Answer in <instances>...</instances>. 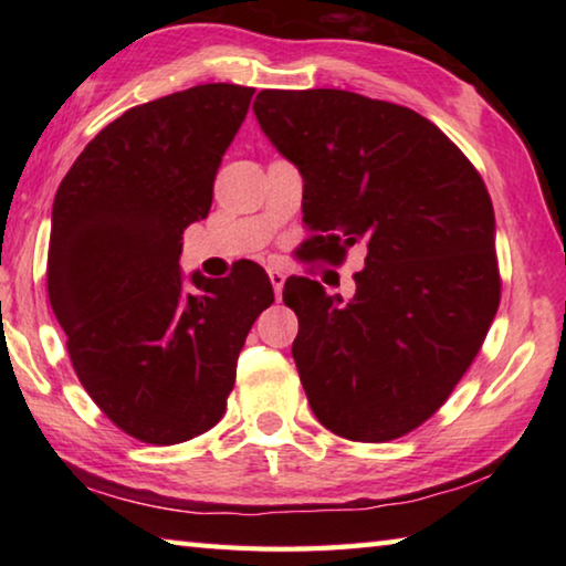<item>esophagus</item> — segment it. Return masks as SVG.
Listing matches in <instances>:
<instances>
[{
	"instance_id": "obj_1",
	"label": "esophagus",
	"mask_w": 566,
	"mask_h": 566,
	"mask_svg": "<svg viewBox=\"0 0 566 566\" xmlns=\"http://www.w3.org/2000/svg\"><path fill=\"white\" fill-rule=\"evenodd\" d=\"M284 280H286V274H284L282 266H270V282H272V286H274V296H276V300H280V296H282Z\"/></svg>"
}]
</instances>
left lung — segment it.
I'll use <instances>...</instances> for the list:
<instances>
[{"label":"left lung","mask_w":566,"mask_h":566,"mask_svg":"<svg viewBox=\"0 0 566 566\" xmlns=\"http://www.w3.org/2000/svg\"><path fill=\"white\" fill-rule=\"evenodd\" d=\"M272 145L302 171L306 242L329 264L364 252L349 302L284 282L310 407L352 442H391L434 415L502 296L494 207L476 167L415 109L344 90L256 94Z\"/></svg>","instance_id":"8db88e82"}]
</instances>
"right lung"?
<instances>
[{
	"label": "right lung",
	"instance_id": "add662e5",
	"mask_svg": "<svg viewBox=\"0 0 566 566\" xmlns=\"http://www.w3.org/2000/svg\"><path fill=\"white\" fill-rule=\"evenodd\" d=\"M252 87L199 84L132 107L56 189L46 292L82 387L145 444H179L222 419L237 357L274 302L260 264L181 290L185 229L212 207L219 161Z\"/></svg>",
	"mask_w": 566,
	"mask_h": 566
}]
</instances>
